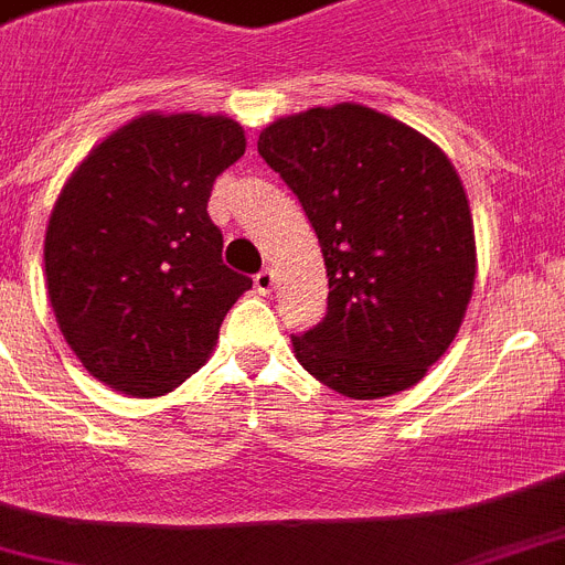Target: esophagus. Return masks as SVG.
Segmentation results:
<instances>
[{
	"label": "esophagus",
	"mask_w": 565,
	"mask_h": 565,
	"mask_svg": "<svg viewBox=\"0 0 565 565\" xmlns=\"http://www.w3.org/2000/svg\"><path fill=\"white\" fill-rule=\"evenodd\" d=\"M253 284H255V290H258L260 296H269V292H273V287H275V273L269 267H264L258 275H255Z\"/></svg>",
	"instance_id": "34e87169"
}]
</instances>
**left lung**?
<instances>
[{
  "label": "left lung",
  "instance_id": "left-lung-1",
  "mask_svg": "<svg viewBox=\"0 0 565 565\" xmlns=\"http://www.w3.org/2000/svg\"><path fill=\"white\" fill-rule=\"evenodd\" d=\"M258 154L319 235L327 316L292 350L350 399L414 387L451 348L477 278L457 169L428 137L359 103L278 117Z\"/></svg>",
  "mask_w": 565,
  "mask_h": 565
}]
</instances>
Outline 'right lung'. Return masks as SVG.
<instances>
[{"instance_id":"right-lung-1","label":"right lung","mask_w":565,"mask_h":565,"mask_svg":"<svg viewBox=\"0 0 565 565\" xmlns=\"http://www.w3.org/2000/svg\"><path fill=\"white\" fill-rule=\"evenodd\" d=\"M246 151L226 114H140L65 180L45 230V287L83 367L163 396L203 367L253 281L224 264L206 203Z\"/></svg>"}]
</instances>
